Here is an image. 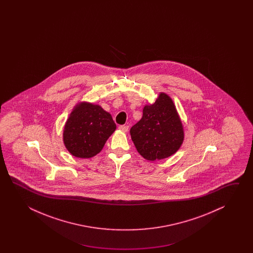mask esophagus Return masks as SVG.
Instances as JSON below:
<instances>
[{"label":"esophagus","instance_id":"1","mask_svg":"<svg viewBox=\"0 0 253 253\" xmlns=\"http://www.w3.org/2000/svg\"><path fill=\"white\" fill-rule=\"evenodd\" d=\"M128 126L126 125H122V126H119V128L122 131V132H127L128 131Z\"/></svg>","mask_w":253,"mask_h":253}]
</instances>
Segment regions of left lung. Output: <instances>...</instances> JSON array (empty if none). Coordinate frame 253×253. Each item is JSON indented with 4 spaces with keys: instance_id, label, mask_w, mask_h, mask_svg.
Returning a JSON list of instances; mask_svg holds the SVG:
<instances>
[{
    "instance_id": "obj_1",
    "label": "left lung",
    "mask_w": 253,
    "mask_h": 253,
    "mask_svg": "<svg viewBox=\"0 0 253 253\" xmlns=\"http://www.w3.org/2000/svg\"><path fill=\"white\" fill-rule=\"evenodd\" d=\"M130 134L137 152L148 161L175 154L183 145L184 131L172 98L160 92L155 102L144 107L143 117Z\"/></svg>"
}]
</instances>
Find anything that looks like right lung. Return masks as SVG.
<instances>
[{
  "mask_svg": "<svg viewBox=\"0 0 253 253\" xmlns=\"http://www.w3.org/2000/svg\"><path fill=\"white\" fill-rule=\"evenodd\" d=\"M116 128L111 115L99 105L78 103L65 123L63 143L72 156L90 158L102 150Z\"/></svg>",
  "mask_w": 253,
  "mask_h": 253,
  "instance_id": "obj_1",
  "label": "right lung"
}]
</instances>
